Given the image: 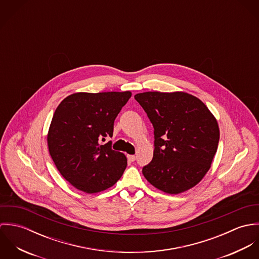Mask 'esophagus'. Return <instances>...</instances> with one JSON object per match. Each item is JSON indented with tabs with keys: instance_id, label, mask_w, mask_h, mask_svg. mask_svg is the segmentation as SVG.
Masks as SVG:
<instances>
[{
	"instance_id": "34e87169",
	"label": "esophagus",
	"mask_w": 259,
	"mask_h": 259,
	"mask_svg": "<svg viewBox=\"0 0 259 259\" xmlns=\"http://www.w3.org/2000/svg\"><path fill=\"white\" fill-rule=\"evenodd\" d=\"M127 158L130 161H135L136 160V155L135 154H128Z\"/></svg>"
}]
</instances>
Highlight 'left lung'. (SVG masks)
<instances>
[{"label":"left lung","instance_id":"8db88e82","mask_svg":"<svg viewBox=\"0 0 259 259\" xmlns=\"http://www.w3.org/2000/svg\"><path fill=\"white\" fill-rule=\"evenodd\" d=\"M153 125V157L143 174L157 189L178 194L197 185L210 168L220 142L213 114L184 92L135 96Z\"/></svg>","mask_w":259,"mask_h":259}]
</instances>
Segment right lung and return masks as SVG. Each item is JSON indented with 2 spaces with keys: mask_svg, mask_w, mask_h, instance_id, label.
<instances>
[{
  "mask_svg": "<svg viewBox=\"0 0 259 259\" xmlns=\"http://www.w3.org/2000/svg\"><path fill=\"white\" fill-rule=\"evenodd\" d=\"M131 92L76 93L59 105L48 133L50 154L60 174L87 193L103 191L122 176L127 161L111 148L113 122Z\"/></svg>",
  "mask_w": 259,
  "mask_h": 259,
  "instance_id": "obj_1",
  "label": "right lung"
}]
</instances>
